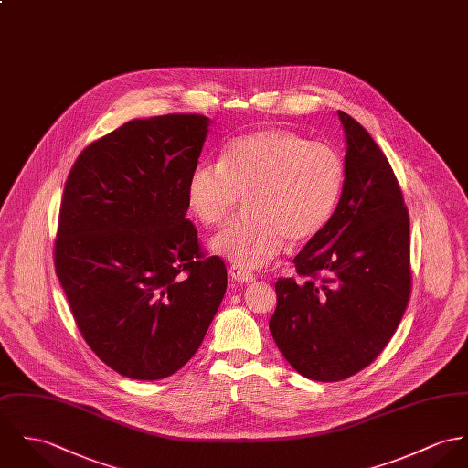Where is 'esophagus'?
Returning <instances> with one entry per match:
<instances>
[{"label":"esophagus","instance_id":"34e87169","mask_svg":"<svg viewBox=\"0 0 468 468\" xmlns=\"http://www.w3.org/2000/svg\"><path fill=\"white\" fill-rule=\"evenodd\" d=\"M229 273H230V277L236 281V282H254L255 275L252 271H249V270H245V268H241V266H238V264H232L230 268H229Z\"/></svg>","mask_w":468,"mask_h":468}]
</instances>
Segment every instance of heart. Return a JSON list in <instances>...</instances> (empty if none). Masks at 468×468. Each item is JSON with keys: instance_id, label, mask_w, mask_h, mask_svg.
Masks as SVG:
<instances>
[{"instance_id": "1", "label": "heart", "mask_w": 468, "mask_h": 468, "mask_svg": "<svg viewBox=\"0 0 468 468\" xmlns=\"http://www.w3.org/2000/svg\"><path fill=\"white\" fill-rule=\"evenodd\" d=\"M345 165L336 148L284 128L234 137L216 165H198L187 200L204 225H221L245 197L250 214L234 219L211 243L241 268H261L292 245L313 239L340 200Z\"/></svg>"}]
</instances>
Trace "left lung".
I'll use <instances>...</instances> for the list:
<instances>
[{
    "instance_id": "1",
    "label": "left lung",
    "mask_w": 468,
    "mask_h": 468,
    "mask_svg": "<svg viewBox=\"0 0 468 468\" xmlns=\"http://www.w3.org/2000/svg\"><path fill=\"white\" fill-rule=\"evenodd\" d=\"M345 182L327 225L293 259L298 279L275 282L270 333L307 379L343 381L395 335L411 295L410 214L383 150L338 111Z\"/></svg>"
}]
</instances>
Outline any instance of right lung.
<instances>
[{
    "instance_id": "add662e5",
    "label": "right lung",
    "mask_w": 468,
    "mask_h": 468,
    "mask_svg": "<svg viewBox=\"0 0 468 468\" xmlns=\"http://www.w3.org/2000/svg\"><path fill=\"white\" fill-rule=\"evenodd\" d=\"M207 127L202 114L132 120L84 148L64 186L55 271L85 343L128 379L180 370L227 290L186 218Z\"/></svg>"
}]
</instances>
